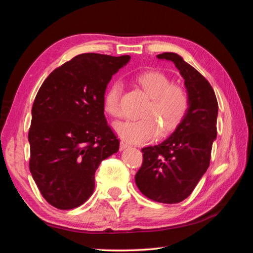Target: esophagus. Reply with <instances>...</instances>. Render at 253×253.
<instances>
[{
	"label": "esophagus",
	"instance_id": "obj_1",
	"mask_svg": "<svg viewBox=\"0 0 253 253\" xmlns=\"http://www.w3.org/2000/svg\"><path fill=\"white\" fill-rule=\"evenodd\" d=\"M127 147H128V144L126 142H124V140H122L121 144H119V149H121V151H124V149Z\"/></svg>",
	"mask_w": 253,
	"mask_h": 253
}]
</instances>
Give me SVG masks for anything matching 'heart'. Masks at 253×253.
I'll return each instance as SVG.
<instances>
[{
    "label": "heart",
    "instance_id": "b5f03b06",
    "mask_svg": "<svg viewBox=\"0 0 253 253\" xmlns=\"http://www.w3.org/2000/svg\"><path fill=\"white\" fill-rule=\"evenodd\" d=\"M136 81L149 96V101L143 111L142 118H128L115 123L114 128L118 136L132 144L151 142L160 134L174 130L185 118L190 97L182 85L172 84L165 74L156 70H147L136 76ZM123 84L114 81L104 93V109L110 116H122L121 98Z\"/></svg>",
    "mask_w": 253,
    "mask_h": 253
}]
</instances>
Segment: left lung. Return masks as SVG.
<instances>
[{"label": "left lung", "mask_w": 253, "mask_h": 253, "mask_svg": "<svg viewBox=\"0 0 253 253\" xmlns=\"http://www.w3.org/2000/svg\"><path fill=\"white\" fill-rule=\"evenodd\" d=\"M157 58L169 60L177 68L190 97V107L168 139L142 149L143 164L135 182L146 198L173 204L190 196L209 168L216 138L217 100L209 81L181 55L164 52Z\"/></svg>", "instance_id": "1"}]
</instances>
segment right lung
Wrapping results in <instances>:
<instances>
[{"instance_id": "right-lung-1", "label": "right lung", "mask_w": 253, "mask_h": 253, "mask_svg": "<svg viewBox=\"0 0 253 253\" xmlns=\"http://www.w3.org/2000/svg\"><path fill=\"white\" fill-rule=\"evenodd\" d=\"M129 55L83 53L48 76L32 106L30 172L46 202L80 207L95 188L100 163L119 149L107 124L104 93Z\"/></svg>"}]
</instances>
